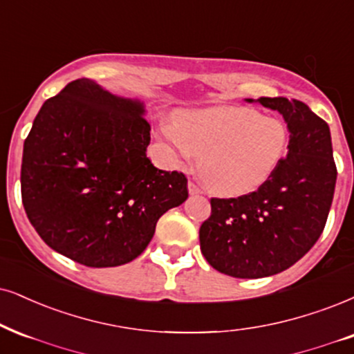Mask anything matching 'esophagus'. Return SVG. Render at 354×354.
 Instances as JSON below:
<instances>
[{"label":"esophagus","instance_id":"1","mask_svg":"<svg viewBox=\"0 0 354 354\" xmlns=\"http://www.w3.org/2000/svg\"><path fill=\"white\" fill-rule=\"evenodd\" d=\"M189 192L192 195H197V194H202V189L197 184H194V182H189Z\"/></svg>","mask_w":354,"mask_h":354}]
</instances>
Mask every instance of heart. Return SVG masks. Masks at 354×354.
Returning a JSON list of instances; mask_svg holds the SVG:
<instances>
[{"mask_svg": "<svg viewBox=\"0 0 354 354\" xmlns=\"http://www.w3.org/2000/svg\"><path fill=\"white\" fill-rule=\"evenodd\" d=\"M180 159L198 157V170L210 189L238 197L259 189L281 165L289 142L277 118L241 106L194 111L162 128Z\"/></svg>", "mask_w": 354, "mask_h": 354, "instance_id": "obj_1", "label": "heart"}]
</instances>
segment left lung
I'll return each instance as SVG.
<instances>
[{
  "label": "left lung",
  "mask_w": 354,
  "mask_h": 354,
  "mask_svg": "<svg viewBox=\"0 0 354 354\" xmlns=\"http://www.w3.org/2000/svg\"><path fill=\"white\" fill-rule=\"evenodd\" d=\"M256 102L286 120L287 156L256 192L212 198V215L200 226L208 264L239 279L274 276L307 254L325 228L337 184L328 124L299 100Z\"/></svg>",
  "instance_id": "1"
}]
</instances>
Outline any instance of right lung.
I'll list each match as a JSON object with an SVG mask.
<instances>
[{
    "mask_svg": "<svg viewBox=\"0 0 354 354\" xmlns=\"http://www.w3.org/2000/svg\"><path fill=\"white\" fill-rule=\"evenodd\" d=\"M139 100L88 78L47 100L24 141L21 197L52 250L88 268L136 259L165 212L189 197L187 177L152 165Z\"/></svg>",
    "mask_w": 354,
    "mask_h": 354,
    "instance_id": "right-lung-1",
    "label": "right lung"
}]
</instances>
